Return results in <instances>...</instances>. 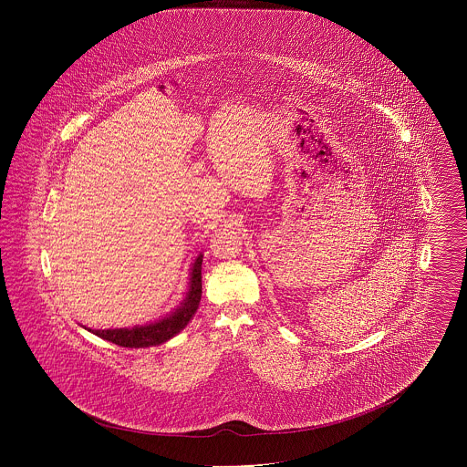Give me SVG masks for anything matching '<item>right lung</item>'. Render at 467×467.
I'll return each instance as SVG.
<instances>
[{
	"instance_id": "obj_1",
	"label": "right lung",
	"mask_w": 467,
	"mask_h": 467,
	"mask_svg": "<svg viewBox=\"0 0 467 467\" xmlns=\"http://www.w3.org/2000/svg\"><path fill=\"white\" fill-rule=\"evenodd\" d=\"M201 265H202V255L196 259L192 266L191 287H189L187 297L183 299L182 306L177 311H173L170 317L159 320L156 324L133 327V329H105V331H92V333L119 347H128V348H145V347H154L168 341L189 324V320L200 306Z\"/></svg>"
}]
</instances>
